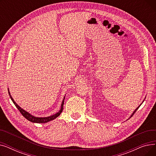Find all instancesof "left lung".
Instances as JSON below:
<instances>
[{"label": "left lung", "instance_id": "left-lung-1", "mask_svg": "<svg viewBox=\"0 0 156 156\" xmlns=\"http://www.w3.org/2000/svg\"><path fill=\"white\" fill-rule=\"evenodd\" d=\"M145 99H144V101H143V102H142V103H143V102H144V101H145ZM142 104H140V105H139V106H138V108H136V109H135V111H133V113H132V115H131V116H130V117H129V118H132V116H133V114H135V112H136V111H137V109H138V108H140V105H142ZM128 119H127V120H128Z\"/></svg>", "mask_w": 156, "mask_h": 156}]
</instances>
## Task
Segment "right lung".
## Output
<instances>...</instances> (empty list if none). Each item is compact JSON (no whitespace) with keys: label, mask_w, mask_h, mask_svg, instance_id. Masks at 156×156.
Returning <instances> with one entry per match:
<instances>
[{"label":"right lung","mask_w":156,"mask_h":156,"mask_svg":"<svg viewBox=\"0 0 156 156\" xmlns=\"http://www.w3.org/2000/svg\"><path fill=\"white\" fill-rule=\"evenodd\" d=\"M8 93H9V95L10 96V98H11V99L12 100V102L16 105V107L20 111V112H21V114H22V115L24 118H25L27 119H28V121H31L32 122H36V123H45V122H47L48 121H51L52 120H54V119H55L56 118L58 117L60 115V114H61V112H62V111L63 110V105H64V99H65V96L64 97L62 102L61 103V109L57 113L53 114V115H52V116H48V117H36V116H35L34 115H32V114H31L28 112L26 111L25 110H24L23 109H22L20 105H18L16 103V102L13 99V98L11 95L10 92L9 90V88H8Z\"/></svg>","instance_id":"obj_1"}]
</instances>
